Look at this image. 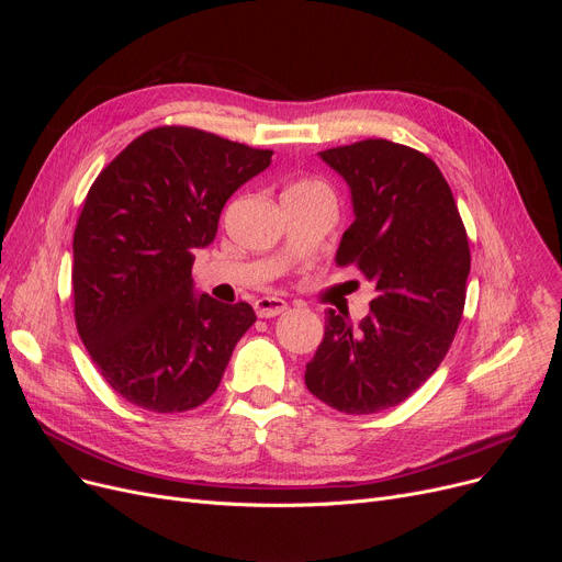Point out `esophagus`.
<instances>
[{
  "label": "esophagus",
  "mask_w": 562,
  "mask_h": 562,
  "mask_svg": "<svg viewBox=\"0 0 562 562\" xmlns=\"http://www.w3.org/2000/svg\"><path fill=\"white\" fill-rule=\"evenodd\" d=\"M286 310H289V305L276 296H263V299L255 301V312L259 318H273Z\"/></svg>",
  "instance_id": "1"
}]
</instances>
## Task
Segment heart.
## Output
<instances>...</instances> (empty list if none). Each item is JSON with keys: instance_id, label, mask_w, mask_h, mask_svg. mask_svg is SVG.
Instances as JSON below:
<instances>
[{"instance_id": "obj_1", "label": "heart", "mask_w": 562, "mask_h": 562, "mask_svg": "<svg viewBox=\"0 0 562 562\" xmlns=\"http://www.w3.org/2000/svg\"><path fill=\"white\" fill-rule=\"evenodd\" d=\"M291 189H296V191H318V193H328V189H326V187H323L321 182H314V180L299 182V184H293Z\"/></svg>"}]
</instances>
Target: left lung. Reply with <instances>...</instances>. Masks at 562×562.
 Segmentation results:
<instances>
[{"instance_id":"left-lung-1","label":"left lung","mask_w":562,"mask_h":562,"mask_svg":"<svg viewBox=\"0 0 562 562\" xmlns=\"http://www.w3.org/2000/svg\"><path fill=\"white\" fill-rule=\"evenodd\" d=\"M318 155L350 187L356 212L337 263L358 266L378 296L360 326L328 310L305 385L346 415H373L447 358L467 299V229L445 175L415 147L367 138Z\"/></svg>"}]
</instances>
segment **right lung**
Returning <instances> with one entry per match:
<instances>
[{"mask_svg":"<svg viewBox=\"0 0 562 562\" xmlns=\"http://www.w3.org/2000/svg\"><path fill=\"white\" fill-rule=\"evenodd\" d=\"M257 150L195 127L134 138L93 182L72 239L77 333L102 378L150 412H187L218 385L257 321L248 303L195 296V248L227 198L269 168Z\"/></svg>","mask_w":562,"mask_h":562,"instance_id":"1","label":"right lung"}]
</instances>
